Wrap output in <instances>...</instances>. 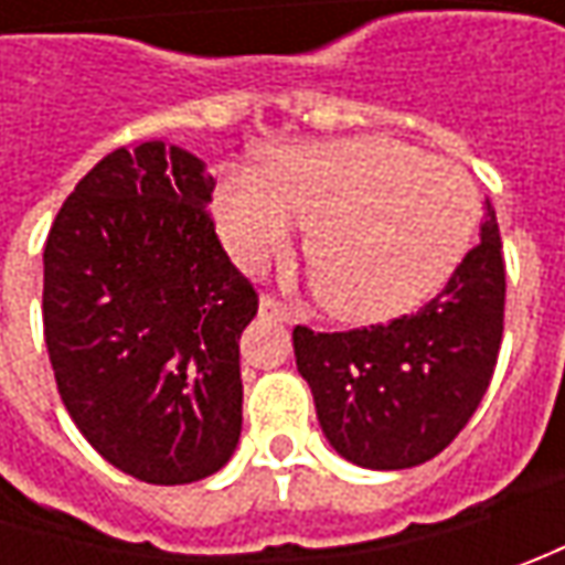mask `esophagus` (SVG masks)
I'll list each match as a JSON object with an SVG mask.
<instances>
[{"label": "esophagus", "instance_id": "34e87169", "mask_svg": "<svg viewBox=\"0 0 565 565\" xmlns=\"http://www.w3.org/2000/svg\"><path fill=\"white\" fill-rule=\"evenodd\" d=\"M260 311H264V315L276 317V320H282V323H292L295 320L292 308H289V305H282L276 295H260Z\"/></svg>", "mask_w": 565, "mask_h": 565}]
</instances>
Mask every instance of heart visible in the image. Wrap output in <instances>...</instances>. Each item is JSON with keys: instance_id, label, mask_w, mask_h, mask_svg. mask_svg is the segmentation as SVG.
Instances as JSON below:
<instances>
[{"instance_id": "heart-1", "label": "heart", "mask_w": 565, "mask_h": 565, "mask_svg": "<svg viewBox=\"0 0 565 565\" xmlns=\"http://www.w3.org/2000/svg\"><path fill=\"white\" fill-rule=\"evenodd\" d=\"M466 169L390 138L295 143L228 175L213 213L228 250L260 270L308 232V276L323 311L377 323L418 308L466 257L478 226Z\"/></svg>"}]
</instances>
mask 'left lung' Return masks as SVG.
Instances as JSON below:
<instances>
[{"label": "left lung", "instance_id": "left-lung-1", "mask_svg": "<svg viewBox=\"0 0 565 565\" xmlns=\"http://www.w3.org/2000/svg\"><path fill=\"white\" fill-rule=\"evenodd\" d=\"M503 308V242L488 204L481 242L415 315L345 333L295 327L298 371L339 456L396 471L444 452L488 393Z\"/></svg>", "mask_w": 565, "mask_h": 565}]
</instances>
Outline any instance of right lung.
I'll return each instance as SVG.
<instances>
[{
    "instance_id": "right-lung-1",
    "label": "right lung",
    "mask_w": 565,
    "mask_h": 565,
    "mask_svg": "<svg viewBox=\"0 0 565 565\" xmlns=\"http://www.w3.org/2000/svg\"><path fill=\"white\" fill-rule=\"evenodd\" d=\"M204 160L119 147L68 194L43 248L55 386L106 462L147 484L226 466L242 434L238 337L257 292L228 260Z\"/></svg>"
}]
</instances>
